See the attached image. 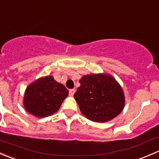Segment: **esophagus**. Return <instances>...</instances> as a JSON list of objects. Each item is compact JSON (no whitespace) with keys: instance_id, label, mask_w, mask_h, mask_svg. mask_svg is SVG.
Instances as JSON below:
<instances>
[{"instance_id":"esophagus-1","label":"esophagus","mask_w":159,"mask_h":159,"mask_svg":"<svg viewBox=\"0 0 159 159\" xmlns=\"http://www.w3.org/2000/svg\"><path fill=\"white\" fill-rule=\"evenodd\" d=\"M75 93V89H71L69 91V96L72 97L74 95V93Z\"/></svg>"}]
</instances>
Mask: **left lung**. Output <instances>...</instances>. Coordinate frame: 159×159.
<instances>
[{
  "mask_svg": "<svg viewBox=\"0 0 159 159\" xmlns=\"http://www.w3.org/2000/svg\"><path fill=\"white\" fill-rule=\"evenodd\" d=\"M74 98L85 117L98 123L113 120L123 111L125 96L116 80L108 74L84 75Z\"/></svg>",
  "mask_w": 159,
  "mask_h": 159,
  "instance_id": "8db88e82",
  "label": "left lung"
}]
</instances>
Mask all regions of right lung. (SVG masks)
Instances as JSON below:
<instances>
[{
	"label": "right lung",
	"mask_w": 159,
	"mask_h": 159,
	"mask_svg": "<svg viewBox=\"0 0 159 159\" xmlns=\"http://www.w3.org/2000/svg\"><path fill=\"white\" fill-rule=\"evenodd\" d=\"M68 96V91L52 76L42 77L26 88L23 97L25 110L36 117L52 115Z\"/></svg>",
	"instance_id": "add662e5"
}]
</instances>
